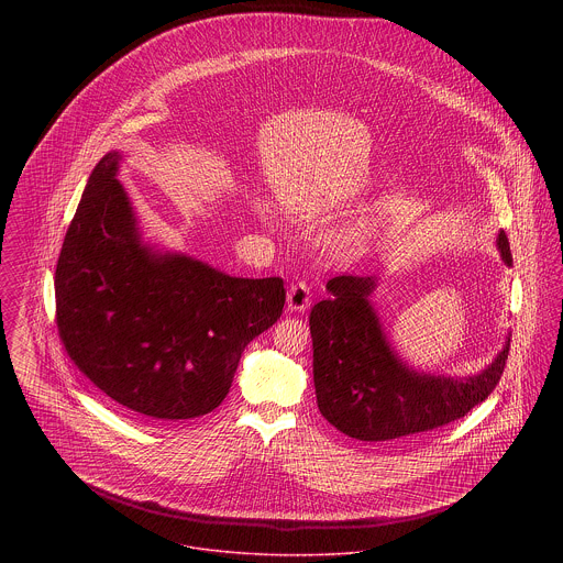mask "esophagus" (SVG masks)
<instances>
[{
    "label": "esophagus",
    "instance_id": "34e87169",
    "mask_svg": "<svg viewBox=\"0 0 563 563\" xmlns=\"http://www.w3.org/2000/svg\"><path fill=\"white\" fill-rule=\"evenodd\" d=\"M312 303V292L306 282H297L288 288V310L290 312H303Z\"/></svg>",
    "mask_w": 563,
    "mask_h": 563
}]
</instances>
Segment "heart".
<instances>
[{
    "label": "heart",
    "mask_w": 563,
    "mask_h": 563,
    "mask_svg": "<svg viewBox=\"0 0 563 563\" xmlns=\"http://www.w3.org/2000/svg\"><path fill=\"white\" fill-rule=\"evenodd\" d=\"M288 212H290V217H292L295 221L310 225V223H317V221L321 219L324 208H322V203H319V201L295 199V201L288 206ZM362 239H364L362 232L344 234V236H340L338 241L333 242V249H335V253H340V255L351 253V251H355V249L362 244Z\"/></svg>",
    "instance_id": "b5f03b06"
}]
</instances>
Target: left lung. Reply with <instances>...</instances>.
Wrapping results in <instances>:
<instances>
[{"label": "left lung", "mask_w": 563, "mask_h": 563, "mask_svg": "<svg viewBox=\"0 0 563 563\" xmlns=\"http://www.w3.org/2000/svg\"><path fill=\"white\" fill-rule=\"evenodd\" d=\"M496 246L511 266L505 232ZM375 288V277H333L327 282L329 297L310 314L317 402L338 431L364 442H386L449 424L489 397L507 362L509 335L477 375L420 373L390 344L371 303Z\"/></svg>", "instance_id": "left-lung-1"}]
</instances>
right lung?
<instances>
[{"label":"right lung","instance_id":"add662e5","mask_svg":"<svg viewBox=\"0 0 563 563\" xmlns=\"http://www.w3.org/2000/svg\"><path fill=\"white\" fill-rule=\"evenodd\" d=\"M121 154L92 168L56 266V322L81 373L139 418L217 409L244 346L282 317V277L246 279L143 241L117 179Z\"/></svg>","mask_w":563,"mask_h":563}]
</instances>
